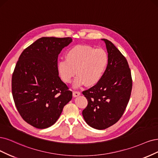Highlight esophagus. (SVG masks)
<instances>
[{"instance_id":"obj_1","label":"esophagus","mask_w":158,"mask_h":158,"mask_svg":"<svg viewBox=\"0 0 158 158\" xmlns=\"http://www.w3.org/2000/svg\"><path fill=\"white\" fill-rule=\"evenodd\" d=\"M80 94H81V93L79 92H78V91H73V97H77V96H79Z\"/></svg>"}]
</instances>
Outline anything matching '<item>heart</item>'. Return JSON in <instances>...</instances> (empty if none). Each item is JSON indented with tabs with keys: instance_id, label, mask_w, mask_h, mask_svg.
<instances>
[{
	"instance_id": "heart-1",
	"label": "heart",
	"mask_w": 158,
	"mask_h": 158,
	"mask_svg": "<svg viewBox=\"0 0 158 158\" xmlns=\"http://www.w3.org/2000/svg\"><path fill=\"white\" fill-rule=\"evenodd\" d=\"M108 63V56L105 50L95 49L89 45H76L69 50L65 60H60L57 69L61 79L70 83L75 74L73 86L79 87L86 83L93 86L98 83L105 72Z\"/></svg>"
}]
</instances>
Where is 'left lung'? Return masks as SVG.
Segmentation results:
<instances>
[{
  "mask_svg": "<svg viewBox=\"0 0 158 158\" xmlns=\"http://www.w3.org/2000/svg\"><path fill=\"white\" fill-rule=\"evenodd\" d=\"M102 40L108 54V65L99 82L83 92L88 100L82 112L83 118L89 126L98 130L108 128L119 121L132 90L131 73L126 58L111 41Z\"/></svg>",
  "mask_w": 158,
  "mask_h": 158,
  "instance_id": "obj_1",
  "label": "left lung"
}]
</instances>
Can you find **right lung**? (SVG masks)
<instances>
[{"label":"right lung","instance_id":"right-lung-1","mask_svg":"<svg viewBox=\"0 0 158 158\" xmlns=\"http://www.w3.org/2000/svg\"><path fill=\"white\" fill-rule=\"evenodd\" d=\"M71 37H42L20 55L12 79L15 105L24 121L37 129L54 125L72 92L58 76V57Z\"/></svg>","mask_w":158,"mask_h":158}]
</instances>
